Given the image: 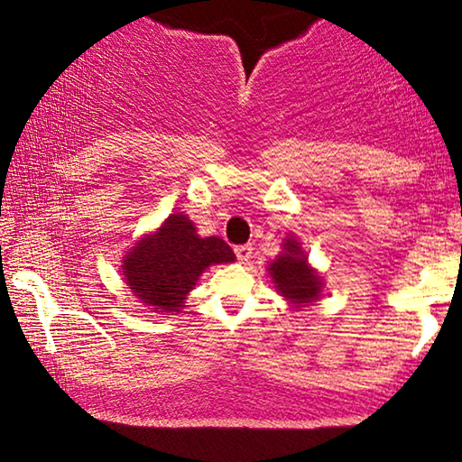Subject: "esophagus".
Instances as JSON below:
<instances>
[{"mask_svg":"<svg viewBox=\"0 0 462 462\" xmlns=\"http://www.w3.org/2000/svg\"><path fill=\"white\" fill-rule=\"evenodd\" d=\"M236 256H237L239 263H247V260L252 258V245H247V244L237 245L236 247Z\"/></svg>","mask_w":462,"mask_h":462,"instance_id":"34e87169","label":"esophagus"}]
</instances>
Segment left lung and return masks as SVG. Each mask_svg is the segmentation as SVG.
<instances>
[{
  "mask_svg": "<svg viewBox=\"0 0 462 462\" xmlns=\"http://www.w3.org/2000/svg\"><path fill=\"white\" fill-rule=\"evenodd\" d=\"M269 273L279 293H283L293 304H309L319 298L320 277L314 273L306 256L300 250V244L290 237L285 242V252L271 263Z\"/></svg>",
  "mask_w": 462,
  "mask_h": 462,
  "instance_id": "1",
  "label": "left lung"
}]
</instances>
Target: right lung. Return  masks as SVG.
<instances>
[{
  "instance_id": "right-lung-1",
  "label": "right lung",
  "mask_w": 462,
  "mask_h": 462,
  "mask_svg": "<svg viewBox=\"0 0 462 462\" xmlns=\"http://www.w3.org/2000/svg\"><path fill=\"white\" fill-rule=\"evenodd\" d=\"M236 254L220 237H199L185 215L164 225L126 254L125 281L156 312H179L185 296L210 264L233 263Z\"/></svg>"
}]
</instances>
